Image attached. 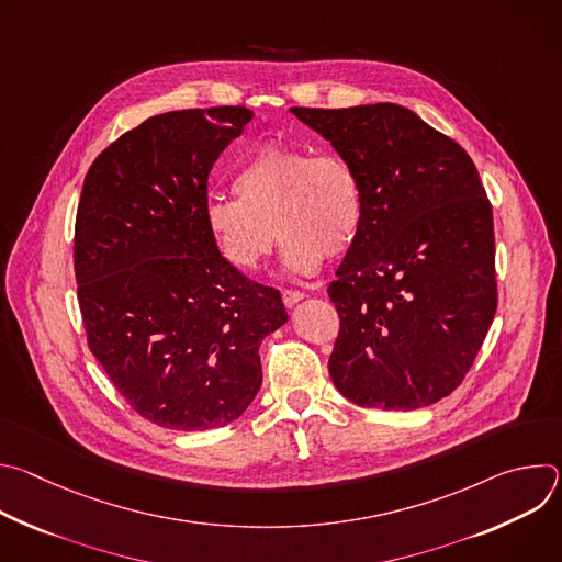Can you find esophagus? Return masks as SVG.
<instances>
[{
  "mask_svg": "<svg viewBox=\"0 0 562 562\" xmlns=\"http://www.w3.org/2000/svg\"><path fill=\"white\" fill-rule=\"evenodd\" d=\"M306 297V293L304 291H293V289H286V291H282V302L286 304V306H295L300 300H304Z\"/></svg>",
  "mask_w": 562,
  "mask_h": 562,
  "instance_id": "1",
  "label": "esophagus"
}]
</instances>
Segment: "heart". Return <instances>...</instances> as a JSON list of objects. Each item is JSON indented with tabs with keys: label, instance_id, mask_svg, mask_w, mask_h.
<instances>
[{
	"label": "heart",
	"instance_id": "b5f03b06",
	"mask_svg": "<svg viewBox=\"0 0 562 562\" xmlns=\"http://www.w3.org/2000/svg\"><path fill=\"white\" fill-rule=\"evenodd\" d=\"M235 195L213 193L204 224L222 258L254 273L284 243L289 273L313 276L327 258L347 254L362 224V193L340 155L289 144H267L237 165Z\"/></svg>",
	"mask_w": 562,
	"mask_h": 562
}]
</instances>
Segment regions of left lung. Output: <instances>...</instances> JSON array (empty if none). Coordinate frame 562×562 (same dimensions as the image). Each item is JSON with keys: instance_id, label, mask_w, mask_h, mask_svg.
<instances>
[{"instance_id": "obj_1", "label": "left lung", "mask_w": 562, "mask_h": 562, "mask_svg": "<svg viewBox=\"0 0 562 562\" xmlns=\"http://www.w3.org/2000/svg\"><path fill=\"white\" fill-rule=\"evenodd\" d=\"M353 169L362 224L329 284L336 389L367 409L449 395L496 313L494 217L460 144L397 104L291 109Z\"/></svg>"}]
</instances>
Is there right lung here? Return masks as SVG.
Wrapping results in <instances>:
<instances>
[{
  "mask_svg": "<svg viewBox=\"0 0 562 562\" xmlns=\"http://www.w3.org/2000/svg\"><path fill=\"white\" fill-rule=\"evenodd\" d=\"M245 106L148 117L87 173L75 276L89 347L126 403L176 431L243 416L262 384L260 345L289 315L280 291L247 280L204 224L220 153Z\"/></svg>",
  "mask_w": 562,
  "mask_h": 562,
  "instance_id": "obj_1",
  "label": "right lung"
}]
</instances>
